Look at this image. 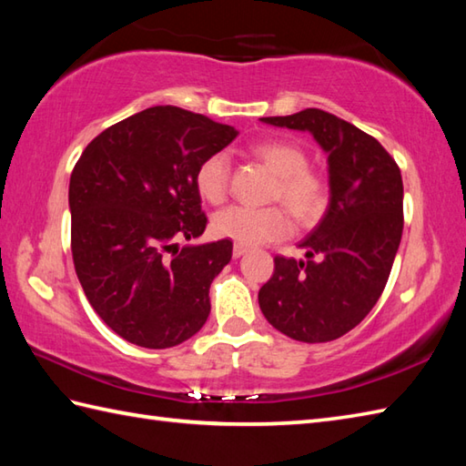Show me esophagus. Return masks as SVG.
Wrapping results in <instances>:
<instances>
[{
    "mask_svg": "<svg viewBox=\"0 0 466 466\" xmlns=\"http://www.w3.org/2000/svg\"><path fill=\"white\" fill-rule=\"evenodd\" d=\"M246 252H248V248H246V246H240V244H234V248H232V254H234V258H240V256H244Z\"/></svg>",
    "mask_w": 466,
    "mask_h": 466,
    "instance_id": "1",
    "label": "esophagus"
}]
</instances>
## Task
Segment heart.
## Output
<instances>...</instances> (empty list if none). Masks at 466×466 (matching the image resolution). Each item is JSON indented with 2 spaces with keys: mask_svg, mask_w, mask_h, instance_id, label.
I'll use <instances>...</instances> for the list:
<instances>
[{
  "mask_svg": "<svg viewBox=\"0 0 466 466\" xmlns=\"http://www.w3.org/2000/svg\"><path fill=\"white\" fill-rule=\"evenodd\" d=\"M252 154L279 176L272 200H280L300 224H310L322 216L329 202L326 180L309 167V156L299 144L289 140H262L252 147ZM232 160L226 152H212L198 164L194 172L196 192L214 206L222 204L230 190ZM284 206L266 208L230 206L212 218V232L218 238L232 240L240 246H258L280 240L292 232V218Z\"/></svg>",
  "mask_w": 466,
  "mask_h": 466,
  "instance_id": "obj_1",
  "label": "heart"
}]
</instances>
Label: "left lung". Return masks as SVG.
<instances>
[{
    "mask_svg": "<svg viewBox=\"0 0 466 466\" xmlns=\"http://www.w3.org/2000/svg\"><path fill=\"white\" fill-rule=\"evenodd\" d=\"M262 122L310 132L329 152L330 204L300 242L306 260L274 258L260 310L294 340H336L364 320L389 282L404 226L400 167L376 137L319 107Z\"/></svg>",
    "mask_w": 466,
    "mask_h": 466,
    "instance_id": "left-lung-1",
    "label": "left lung"
}]
</instances>
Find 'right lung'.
<instances>
[{
	"instance_id": "right-lung-1",
	"label": "right lung",
	"mask_w": 466,
	"mask_h": 466,
	"mask_svg": "<svg viewBox=\"0 0 466 466\" xmlns=\"http://www.w3.org/2000/svg\"><path fill=\"white\" fill-rule=\"evenodd\" d=\"M236 132L202 114L154 106L86 146L69 177L72 256L97 316L124 340L170 349L202 329L210 284L232 240L177 248L208 224L194 172Z\"/></svg>"
}]
</instances>
